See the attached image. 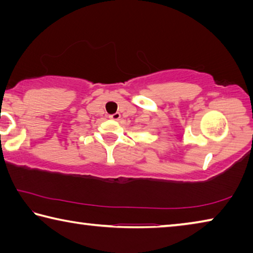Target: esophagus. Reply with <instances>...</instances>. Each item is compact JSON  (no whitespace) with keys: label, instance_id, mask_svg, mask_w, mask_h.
<instances>
[{"label":"esophagus","instance_id":"34e87169","mask_svg":"<svg viewBox=\"0 0 253 253\" xmlns=\"http://www.w3.org/2000/svg\"><path fill=\"white\" fill-rule=\"evenodd\" d=\"M109 118L113 119V121H119V118H121V114H119V113H115V114H113V115H110Z\"/></svg>","mask_w":253,"mask_h":253}]
</instances>
